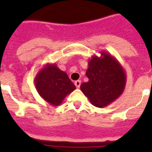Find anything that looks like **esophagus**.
<instances>
[{
	"label": "esophagus",
	"instance_id": "esophagus-1",
	"mask_svg": "<svg viewBox=\"0 0 152 152\" xmlns=\"http://www.w3.org/2000/svg\"><path fill=\"white\" fill-rule=\"evenodd\" d=\"M80 84H81V81L80 80H76L75 81V85L77 88H79L80 87Z\"/></svg>",
	"mask_w": 152,
	"mask_h": 152
}]
</instances>
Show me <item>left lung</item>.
Returning a JSON list of instances; mask_svg holds the SVG:
<instances>
[{"instance_id":"left-lung-1","label":"left lung","mask_w":152,"mask_h":152,"mask_svg":"<svg viewBox=\"0 0 152 152\" xmlns=\"http://www.w3.org/2000/svg\"><path fill=\"white\" fill-rule=\"evenodd\" d=\"M88 61L86 76L88 82L80 85V90L91 103L103 108L115 101L125 90L126 74L115 57L106 52H100Z\"/></svg>"}]
</instances>
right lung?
Returning a JSON list of instances; mask_svg holds the SVG:
<instances>
[{"instance_id":"right-lung-1","label":"right lung","mask_w":152,"mask_h":152,"mask_svg":"<svg viewBox=\"0 0 152 152\" xmlns=\"http://www.w3.org/2000/svg\"><path fill=\"white\" fill-rule=\"evenodd\" d=\"M34 84L39 95L52 106H59L64 98L72 93L76 86L66 72L55 64H46L34 78Z\"/></svg>"}]
</instances>
